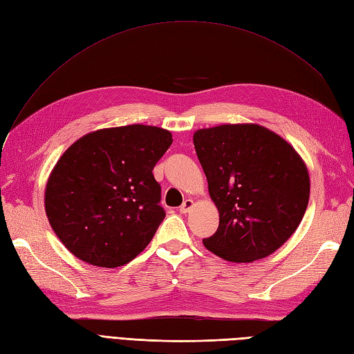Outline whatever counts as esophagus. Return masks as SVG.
Here are the masks:
<instances>
[{"instance_id":"1","label":"esophagus","mask_w":354,"mask_h":354,"mask_svg":"<svg viewBox=\"0 0 354 354\" xmlns=\"http://www.w3.org/2000/svg\"><path fill=\"white\" fill-rule=\"evenodd\" d=\"M192 208H194V201H192V199H186L183 203H181V207L178 208V211H180L181 214H187Z\"/></svg>"}]
</instances>
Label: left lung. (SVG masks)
<instances>
[{"label": "left lung", "mask_w": 354, "mask_h": 354, "mask_svg": "<svg viewBox=\"0 0 354 354\" xmlns=\"http://www.w3.org/2000/svg\"><path fill=\"white\" fill-rule=\"evenodd\" d=\"M208 192L220 216L203 239L208 251L232 263L273 254L301 223L310 177L301 156L259 124H223L194 134Z\"/></svg>", "instance_id": "obj_1"}]
</instances>
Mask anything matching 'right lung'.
Segmentation results:
<instances>
[{"label":"right lung","instance_id":"right-lung-1","mask_svg":"<svg viewBox=\"0 0 354 354\" xmlns=\"http://www.w3.org/2000/svg\"><path fill=\"white\" fill-rule=\"evenodd\" d=\"M171 143L168 130L133 124L85 134L60 156L46 214L75 257L113 269L146 248L165 218L152 169Z\"/></svg>","mask_w":354,"mask_h":354}]
</instances>
